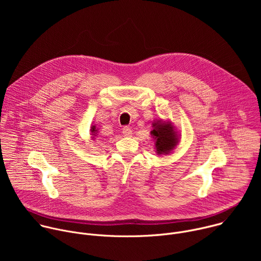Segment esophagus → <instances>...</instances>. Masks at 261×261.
Here are the masks:
<instances>
[{"label":"esophagus","mask_w":261,"mask_h":261,"mask_svg":"<svg viewBox=\"0 0 261 261\" xmlns=\"http://www.w3.org/2000/svg\"><path fill=\"white\" fill-rule=\"evenodd\" d=\"M123 134H124V136H131L132 135V129L128 126H125L123 128Z\"/></svg>","instance_id":"34e87169"}]
</instances>
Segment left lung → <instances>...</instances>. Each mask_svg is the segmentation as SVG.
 <instances>
[{
  "label": "left lung",
  "mask_w": 261,
  "mask_h": 261,
  "mask_svg": "<svg viewBox=\"0 0 261 261\" xmlns=\"http://www.w3.org/2000/svg\"><path fill=\"white\" fill-rule=\"evenodd\" d=\"M154 129L151 131L156 139V148L159 154H167L176 143V135L169 124L162 122L154 123Z\"/></svg>",
  "instance_id": "8db88e82"
}]
</instances>
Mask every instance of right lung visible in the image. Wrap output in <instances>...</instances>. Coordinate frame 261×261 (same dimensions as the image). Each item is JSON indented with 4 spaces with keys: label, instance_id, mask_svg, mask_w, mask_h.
<instances>
[{
    "label": "right lung",
    "instance_id": "right-lung-1",
    "mask_svg": "<svg viewBox=\"0 0 261 261\" xmlns=\"http://www.w3.org/2000/svg\"><path fill=\"white\" fill-rule=\"evenodd\" d=\"M91 131H92V133H95V132L97 131V130H96V127H95V126H93V127H92V129H91Z\"/></svg>",
    "mask_w": 261,
    "mask_h": 261
}]
</instances>
